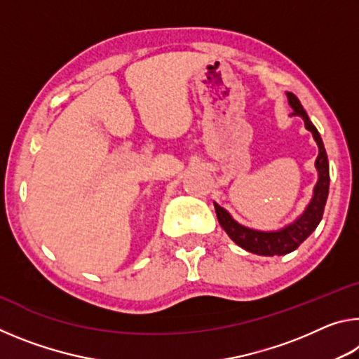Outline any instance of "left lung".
Masks as SVG:
<instances>
[{
	"mask_svg": "<svg viewBox=\"0 0 359 359\" xmlns=\"http://www.w3.org/2000/svg\"><path fill=\"white\" fill-rule=\"evenodd\" d=\"M288 104L293 109L291 117H301L304 120V126L307 131L312 133L315 142L318 145V156L315 160V169L318 172V180L313 187V194L311 201L306 205L302 214L296 217L293 222L285 224L283 228L276 231H261L244 226L239 222H236L229 212L222 208L220 204L214 203L217 212V218L220 226L226 231V234L233 239L236 244L244 248V250L261 255V257H274V255H287L296 250L315 229L323 217L325 204L330 191V163L325 150L323 141H321L318 130L309 118L307 112L304 111L301 101L296 98V95L287 92Z\"/></svg>",
	"mask_w": 359,
	"mask_h": 359,
	"instance_id": "obj_1",
	"label": "left lung"
}]
</instances>
